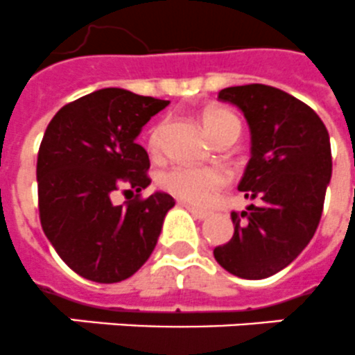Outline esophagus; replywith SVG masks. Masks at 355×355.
Returning a JSON list of instances; mask_svg holds the SVG:
<instances>
[{"instance_id": "esophagus-1", "label": "esophagus", "mask_w": 355, "mask_h": 355, "mask_svg": "<svg viewBox=\"0 0 355 355\" xmlns=\"http://www.w3.org/2000/svg\"><path fill=\"white\" fill-rule=\"evenodd\" d=\"M182 206L186 207L187 211L191 213L193 217L198 218V220H206V218L209 217V213L204 211V209H200V207H195V206H191V204H186V202H182Z\"/></svg>"}]
</instances>
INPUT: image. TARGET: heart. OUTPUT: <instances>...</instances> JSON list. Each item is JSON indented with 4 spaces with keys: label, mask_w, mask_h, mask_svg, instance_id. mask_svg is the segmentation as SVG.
Returning <instances> with one entry per match:
<instances>
[{
    "label": "heart",
    "mask_w": 355,
    "mask_h": 355,
    "mask_svg": "<svg viewBox=\"0 0 355 355\" xmlns=\"http://www.w3.org/2000/svg\"><path fill=\"white\" fill-rule=\"evenodd\" d=\"M202 123L206 131L211 135L213 140L223 137L230 129H241L239 118L227 109L211 107L202 112ZM164 131L166 123H158L151 129L148 138V148L153 155H158L162 149ZM230 182L227 173L217 168H189V166H177L169 169L160 177V186L175 197L197 204L207 206L215 200L220 189Z\"/></svg>",
    "instance_id": "heart-1"
}]
</instances>
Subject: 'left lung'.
Listing matches in <instances>:
<instances>
[{"label":"left lung","instance_id":"8db88e82","mask_svg":"<svg viewBox=\"0 0 355 355\" xmlns=\"http://www.w3.org/2000/svg\"><path fill=\"white\" fill-rule=\"evenodd\" d=\"M218 100L237 105L250 125L252 158L239 191L259 206L232 213L233 237L213 255L237 277L266 279L295 261L318 230L332 177L330 137L318 112L281 89L237 85Z\"/></svg>","mask_w":355,"mask_h":355}]
</instances>
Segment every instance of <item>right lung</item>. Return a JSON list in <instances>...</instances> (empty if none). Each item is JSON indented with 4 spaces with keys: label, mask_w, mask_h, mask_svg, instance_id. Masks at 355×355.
Masks as SVG:
<instances>
[{
    "label": "right lung",
    "mask_w": 355,
    "mask_h": 355,
    "mask_svg": "<svg viewBox=\"0 0 355 355\" xmlns=\"http://www.w3.org/2000/svg\"><path fill=\"white\" fill-rule=\"evenodd\" d=\"M168 100L107 87L63 105L45 129L37 153V207L58 255L78 275L120 282L149 259L171 195L153 193L114 206L120 187L137 193L151 184L142 128Z\"/></svg>",
    "instance_id": "right-lung-1"
}]
</instances>
